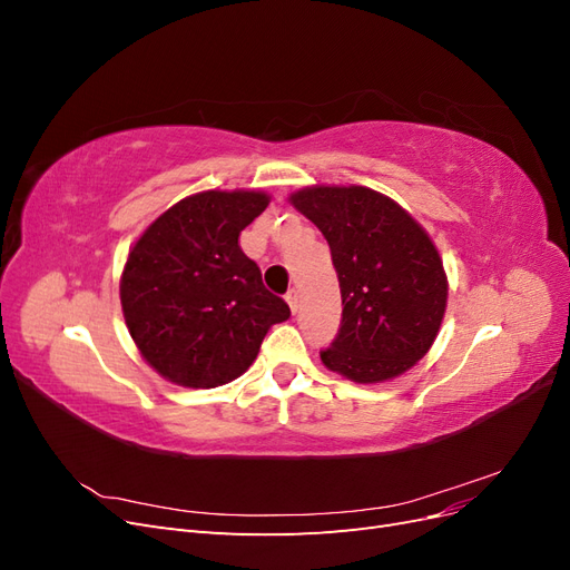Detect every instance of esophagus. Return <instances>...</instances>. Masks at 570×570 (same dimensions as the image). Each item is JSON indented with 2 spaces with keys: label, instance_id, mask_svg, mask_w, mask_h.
Returning a JSON list of instances; mask_svg holds the SVG:
<instances>
[{
  "label": "esophagus",
  "instance_id": "obj_1",
  "mask_svg": "<svg viewBox=\"0 0 570 570\" xmlns=\"http://www.w3.org/2000/svg\"><path fill=\"white\" fill-rule=\"evenodd\" d=\"M285 299H287V304H289V308H292V314H297V308H299V295H297V289H289L287 295H285Z\"/></svg>",
  "mask_w": 570,
  "mask_h": 570
}]
</instances>
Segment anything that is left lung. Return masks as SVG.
I'll list each match as a JSON object with an SVG mask.
<instances>
[{
	"label": "left lung",
	"mask_w": 570,
	"mask_h": 570,
	"mask_svg": "<svg viewBox=\"0 0 570 570\" xmlns=\"http://www.w3.org/2000/svg\"><path fill=\"white\" fill-rule=\"evenodd\" d=\"M289 204L331 245L342 325L321 352L327 371L354 383H385L428 354L440 333L450 283L421 223L364 185H312Z\"/></svg>",
	"instance_id": "1"
}]
</instances>
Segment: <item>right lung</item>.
<instances>
[{
  "instance_id": "add662e5",
  "label": "right lung",
  "mask_w": 570,
  "mask_h": 570,
  "mask_svg": "<svg viewBox=\"0 0 570 570\" xmlns=\"http://www.w3.org/2000/svg\"><path fill=\"white\" fill-rule=\"evenodd\" d=\"M268 202L262 189H206L137 237L120 275V306L135 347L166 381L195 390L235 381L271 325L289 318L237 243Z\"/></svg>"
}]
</instances>
